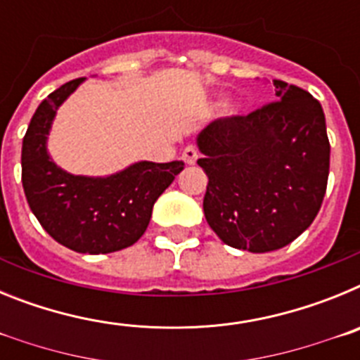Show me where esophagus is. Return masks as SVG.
I'll list each match as a JSON object with an SVG mask.
<instances>
[{"label": "esophagus", "mask_w": 360, "mask_h": 360, "mask_svg": "<svg viewBox=\"0 0 360 360\" xmlns=\"http://www.w3.org/2000/svg\"><path fill=\"white\" fill-rule=\"evenodd\" d=\"M182 160L186 162L187 165L196 164V160H198V149H196L195 146H187L182 153Z\"/></svg>", "instance_id": "34e87169"}]
</instances>
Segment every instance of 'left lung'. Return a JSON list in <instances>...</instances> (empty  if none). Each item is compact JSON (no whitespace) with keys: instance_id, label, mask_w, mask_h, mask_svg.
Here are the masks:
<instances>
[{"instance_id":"left-lung-1","label":"left lung","mask_w":360,"mask_h":360,"mask_svg":"<svg viewBox=\"0 0 360 360\" xmlns=\"http://www.w3.org/2000/svg\"><path fill=\"white\" fill-rule=\"evenodd\" d=\"M278 103L219 119L196 136L209 176L203 212L229 247L270 252L303 234L323 203L330 142L319 101L274 79Z\"/></svg>"}]
</instances>
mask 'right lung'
<instances>
[{
  "mask_svg": "<svg viewBox=\"0 0 360 360\" xmlns=\"http://www.w3.org/2000/svg\"><path fill=\"white\" fill-rule=\"evenodd\" d=\"M84 81L66 82L37 106L23 139L21 180L32 212L57 243L81 254H108L141 240L153 205L184 162L141 160L106 176L59 167L49 153L50 129L57 110Z\"/></svg>",
  "mask_w": 360,
  "mask_h": 360,
  "instance_id": "obj_1",
  "label": "right lung"
}]
</instances>
